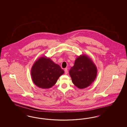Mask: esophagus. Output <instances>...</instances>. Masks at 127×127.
Returning a JSON list of instances; mask_svg holds the SVG:
<instances>
[{
    "label": "esophagus",
    "mask_w": 127,
    "mask_h": 127,
    "mask_svg": "<svg viewBox=\"0 0 127 127\" xmlns=\"http://www.w3.org/2000/svg\"><path fill=\"white\" fill-rule=\"evenodd\" d=\"M64 71H65V74H67V73H68V71H67V68H65V69H64Z\"/></svg>",
    "instance_id": "1"
}]
</instances>
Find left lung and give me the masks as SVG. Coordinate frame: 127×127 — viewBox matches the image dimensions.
<instances>
[{"label":"left lung","instance_id":"left-lung-1","mask_svg":"<svg viewBox=\"0 0 127 127\" xmlns=\"http://www.w3.org/2000/svg\"><path fill=\"white\" fill-rule=\"evenodd\" d=\"M69 73L73 84L79 89H83L94 82L97 75V68L89 56L82 54L76 58Z\"/></svg>","mask_w":127,"mask_h":127}]
</instances>
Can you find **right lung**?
I'll use <instances>...</instances> for the list:
<instances>
[{
    "label": "right lung",
    "mask_w": 127,
    "mask_h": 127,
    "mask_svg": "<svg viewBox=\"0 0 127 127\" xmlns=\"http://www.w3.org/2000/svg\"><path fill=\"white\" fill-rule=\"evenodd\" d=\"M64 71L50 58L43 56L38 59L32 67L31 76L34 84L43 89H50L56 83Z\"/></svg>",
    "instance_id": "add662e5"
}]
</instances>
